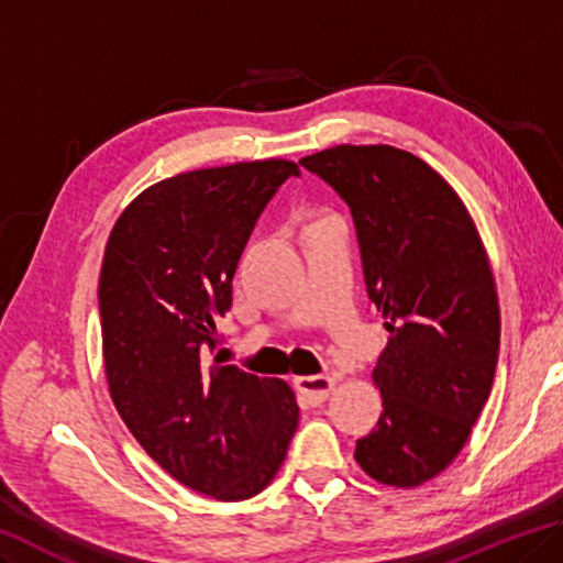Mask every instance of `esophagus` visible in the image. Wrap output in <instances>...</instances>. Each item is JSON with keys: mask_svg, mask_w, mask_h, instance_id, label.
<instances>
[{"mask_svg": "<svg viewBox=\"0 0 563 563\" xmlns=\"http://www.w3.org/2000/svg\"><path fill=\"white\" fill-rule=\"evenodd\" d=\"M296 386L310 406H320L330 396V390H333L335 378H330V376H300V378H296Z\"/></svg>", "mask_w": 563, "mask_h": 563, "instance_id": "obj_1", "label": "esophagus"}]
</instances>
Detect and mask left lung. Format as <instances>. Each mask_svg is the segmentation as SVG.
Instances as JSON below:
<instances>
[{
	"label": "left lung",
	"instance_id": "1",
	"mask_svg": "<svg viewBox=\"0 0 563 563\" xmlns=\"http://www.w3.org/2000/svg\"><path fill=\"white\" fill-rule=\"evenodd\" d=\"M351 208L368 298L390 333L373 380L383 413L355 461L388 486H421L466 445L498 363L496 285L466 205L421 157L338 145L302 157Z\"/></svg>",
	"mask_w": 563,
	"mask_h": 563
}]
</instances>
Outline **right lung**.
<instances>
[{"label":"right lung","mask_w":563,"mask_h":563,"mask_svg":"<svg viewBox=\"0 0 563 563\" xmlns=\"http://www.w3.org/2000/svg\"><path fill=\"white\" fill-rule=\"evenodd\" d=\"M288 159L192 169L114 222L100 273L104 373L130 433L183 486L243 501L271 484L298 428L288 383L222 365L218 318Z\"/></svg>","instance_id":"1"}]
</instances>
